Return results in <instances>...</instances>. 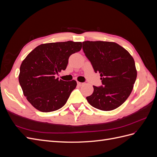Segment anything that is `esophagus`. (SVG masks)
Listing matches in <instances>:
<instances>
[{"instance_id": "esophagus-1", "label": "esophagus", "mask_w": 157, "mask_h": 157, "mask_svg": "<svg viewBox=\"0 0 157 157\" xmlns=\"http://www.w3.org/2000/svg\"><path fill=\"white\" fill-rule=\"evenodd\" d=\"M84 82H77V84L78 85V86H82V85L84 84Z\"/></svg>"}]
</instances>
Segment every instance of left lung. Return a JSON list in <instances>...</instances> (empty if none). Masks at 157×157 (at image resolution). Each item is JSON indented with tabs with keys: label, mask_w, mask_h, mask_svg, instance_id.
<instances>
[{
	"label": "left lung",
	"mask_w": 157,
	"mask_h": 157,
	"mask_svg": "<svg viewBox=\"0 0 157 157\" xmlns=\"http://www.w3.org/2000/svg\"><path fill=\"white\" fill-rule=\"evenodd\" d=\"M82 50L95 73H100L101 77V86H94L93 94L86 97L88 103L102 111L121 106L130 95L137 77L132 56L111 42L84 41Z\"/></svg>",
	"instance_id": "8db88e82"
}]
</instances>
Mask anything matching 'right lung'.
Wrapping results in <instances>:
<instances>
[{"label":"right lung","mask_w":157,"mask_h":157,"mask_svg":"<svg viewBox=\"0 0 157 157\" xmlns=\"http://www.w3.org/2000/svg\"><path fill=\"white\" fill-rule=\"evenodd\" d=\"M81 48L80 42L42 44L22 61L19 82L28 101L37 110L54 111L67 102L77 82L59 80L55 75L65 70L70 56Z\"/></svg>","instance_id":"right-lung-1"}]
</instances>
